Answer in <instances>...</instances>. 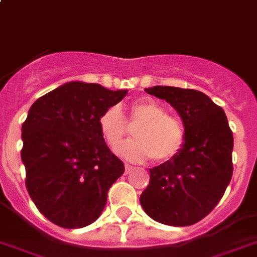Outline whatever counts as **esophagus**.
<instances>
[{
	"label": "esophagus",
	"instance_id": "1",
	"mask_svg": "<svg viewBox=\"0 0 257 257\" xmlns=\"http://www.w3.org/2000/svg\"><path fill=\"white\" fill-rule=\"evenodd\" d=\"M133 170V166L128 165V163H125V174H129V172Z\"/></svg>",
	"mask_w": 257,
	"mask_h": 257
}]
</instances>
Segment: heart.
Returning <instances> with one entry per match:
<instances>
[{
  "label": "heart",
  "mask_w": 257,
  "mask_h": 257,
  "mask_svg": "<svg viewBox=\"0 0 257 257\" xmlns=\"http://www.w3.org/2000/svg\"><path fill=\"white\" fill-rule=\"evenodd\" d=\"M136 127V140L120 147L123 140ZM99 131L107 145L125 159L141 162L154 157L155 161H171L180 154L185 145L187 132L178 116L167 113L163 104L154 99L136 100L128 107L126 118L117 105H111L99 117Z\"/></svg>",
  "instance_id": "heart-1"
}]
</instances>
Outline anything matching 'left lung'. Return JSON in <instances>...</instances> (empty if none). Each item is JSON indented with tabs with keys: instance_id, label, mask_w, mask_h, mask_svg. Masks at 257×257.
<instances>
[{
	"instance_id": "1",
	"label": "left lung",
	"mask_w": 257,
	"mask_h": 257,
	"mask_svg": "<svg viewBox=\"0 0 257 257\" xmlns=\"http://www.w3.org/2000/svg\"><path fill=\"white\" fill-rule=\"evenodd\" d=\"M145 90L178 111L187 140L175 158L150 169V182L140 202L154 221L193 225L215 208L231 180L234 139L227 117L197 90L171 86Z\"/></svg>"
}]
</instances>
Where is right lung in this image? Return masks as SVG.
I'll use <instances>...</instances> for the list:
<instances>
[{
    "label": "right lung",
    "mask_w": 257,
    "mask_h": 257,
    "mask_svg": "<svg viewBox=\"0 0 257 257\" xmlns=\"http://www.w3.org/2000/svg\"><path fill=\"white\" fill-rule=\"evenodd\" d=\"M125 95L126 90L69 82L31 105L22 125L26 188L55 225L81 228L102 214L124 163L105 144L99 117Z\"/></svg>",
    "instance_id": "1"
}]
</instances>
